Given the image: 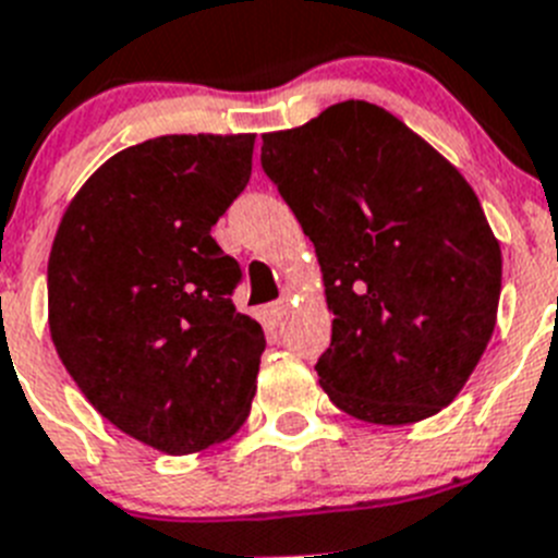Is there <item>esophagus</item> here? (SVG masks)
<instances>
[{
	"label": "esophagus",
	"mask_w": 558,
	"mask_h": 558,
	"mask_svg": "<svg viewBox=\"0 0 558 558\" xmlns=\"http://www.w3.org/2000/svg\"><path fill=\"white\" fill-rule=\"evenodd\" d=\"M288 310H290V293H284L279 302L270 304V318H274L276 324H282L284 315H288Z\"/></svg>",
	"instance_id": "esophagus-1"
}]
</instances>
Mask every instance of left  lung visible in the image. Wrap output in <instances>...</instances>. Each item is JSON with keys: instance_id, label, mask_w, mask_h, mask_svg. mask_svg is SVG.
<instances>
[{"instance_id": "8db88e82", "label": "left lung", "mask_w": 558, "mask_h": 558, "mask_svg": "<svg viewBox=\"0 0 558 558\" xmlns=\"http://www.w3.org/2000/svg\"><path fill=\"white\" fill-rule=\"evenodd\" d=\"M263 170L313 240L332 340L318 383L372 425L458 397L489 343L502 256L475 190L386 108L329 106L263 133Z\"/></svg>"}]
</instances>
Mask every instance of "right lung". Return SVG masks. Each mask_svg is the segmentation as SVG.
Masks as SVG:
<instances>
[{
	"label": "right lung",
	"mask_w": 558,
	"mask_h": 558,
	"mask_svg": "<svg viewBox=\"0 0 558 558\" xmlns=\"http://www.w3.org/2000/svg\"><path fill=\"white\" fill-rule=\"evenodd\" d=\"M254 133H172L81 186L49 251V335L83 397L131 438L190 456L251 413L263 327L211 226L251 179Z\"/></svg>",
	"instance_id": "add662e5"
}]
</instances>
